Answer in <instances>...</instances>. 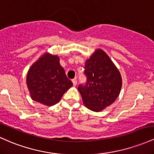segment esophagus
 <instances>
[{
    "instance_id": "obj_1",
    "label": "esophagus",
    "mask_w": 154,
    "mask_h": 154,
    "mask_svg": "<svg viewBox=\"0 0 154 154\" xmlns=\"http://www.w3.org/2000/svg\"><path fill=\"white\" fill-rule=\"evenodd\" d=\"M77 81L76 79H73V80H72V83H73L74 86H76V85H77Z\"/></svg>"
}]
</instances>
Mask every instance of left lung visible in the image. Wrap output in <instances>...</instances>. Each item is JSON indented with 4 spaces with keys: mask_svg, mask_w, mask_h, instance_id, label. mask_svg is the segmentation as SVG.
I'll list each match as a JSON object with an SVG mask.
<instances>
[{
    "mask_svg": "<svg viewBox=\"0 0 154 154\" xmlns=\"http://www.w3.org/2000/svg\"><path fill=\"white\" fill-rule=\"evenodd\" d=\"M87 82L79 85L82 102L94 112H100L112 104L121 91L122 78L117 67L101 49H97L85 64Z\"/></svg>",
    "mask_w": 154,
    "mask_h": 154,
    "instance_id": "left-lung-1",
    "label": "left lung"
}]
</instances>
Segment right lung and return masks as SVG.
Masks as SVG:
<instances>
[{"label": "right lung", "mask_w": 154, "mask_h": 154, "mask_svg": "<svg viewBox=\"0 0 154 154\" xmlns=\"http://www.w3.org/2000/svg\"><path fill=\"white\" fill-rule=\"evenodd\" d=\"M26 83L33 101L52 106L60 100L73 83L69 80L56 55L45 52L30 66Z\"/></svg>", "instance_id": "1"}]
</instances>
